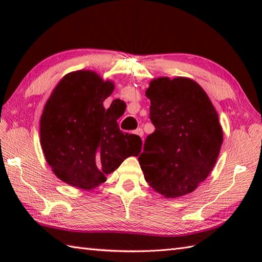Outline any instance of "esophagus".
I'll return each instance as SVG.
<instances>
[{
  "label": "esophagus",
  "instance_id": "34e87169",
  "mask_svg": "<svg viewBox=\"0 0 262 262\" xmlns=\"http://www.w3.org/2000/svg\"><path fill=\"white\" fill-rule=\"evenodd\" d=\"M135 134L136 135H138L140 137H142V140H143V136H144V132H143V129L142 128H137V129L135 130Z\"/></svg>",
  "mask_w": 262,
  "mask_h": 262
}]
</instances>
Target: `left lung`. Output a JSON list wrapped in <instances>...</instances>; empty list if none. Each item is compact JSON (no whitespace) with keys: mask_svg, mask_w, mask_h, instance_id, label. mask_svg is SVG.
Wrapping results in <instances>:
<instances>
[{"mask_svg":"<svg viewBox=\"0 0 262 262\" xmlns=\"http://www.w3.org/2000/svg\"><path fill=\"white\" fill-rule=\"evenodd\" d=\"M149 119L155 127L138 157L146 182L166 198L192 192L213 170L223 130L197 82L159 77L149 83Z\"/></svg>","mask_w":262,"mask_h":262,"instance_id":"8db88e82","label":"left lung"}]
</instances>
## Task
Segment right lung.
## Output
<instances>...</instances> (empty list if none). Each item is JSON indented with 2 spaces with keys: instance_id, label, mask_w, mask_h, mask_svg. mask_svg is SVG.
Segmentation results:
<instances>
[{
  "instance_id": "right-lung-1",
  "label": "right lung",
  "mask_w": 262,
  "mask_h": 262,
  "mask_svg": "<svg viewBox=\"0 0 262 262\" xmlns=\"http://www.w3.org/2000/svg\"><path fill=\"white\" fill-rule=\"evenodd\" d=\"M114 89L96 72L76 71L66 74L47 100L40 118L41 148L54 173L70 186L91 190L141 152V137L124 134L117 122L125 102L116 99L103 107Z\"/></svg>"
}]
</instances>
